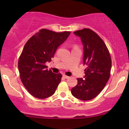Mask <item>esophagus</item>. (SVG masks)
Segmentation results:
<instances>
[{
    "mask_svg": "<svg viewBox=\"0 0 129 129\" xmlns=\"http://www.w3.org/2000/svg\"><path fill=\"white\" fill-rule=\"evenodd\" d=\"M63 78H66V79H69V78H70L69 76H67V75H63Z\"/></svg>",
    "mask_w": 129,
    "mask_h": 129,
    "instance_id": "34e87169",
    "label": "esophagus"
}]
</instances>
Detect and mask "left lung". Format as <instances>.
Returning a JSON list of instances; mask_svg holds the SVG:
<instances>
[{"label":"left lung","mask_w":129,"mask_h":129,"mask_svg":"<svg viewBox=\"0 0 129 129\" xmlns=\"http://www.w3.org/2000/svg\"><path fill=\"white\" fill-rule=\"evenodd\" d=\"M84 46V64L87 65L85 79L78 78V84L71 90L73 96L83 101L96 97L110 76L112 59L106 44L95 32L84 28L74 32Z\"/></svg>","instance_id":"1"}]
</instances>
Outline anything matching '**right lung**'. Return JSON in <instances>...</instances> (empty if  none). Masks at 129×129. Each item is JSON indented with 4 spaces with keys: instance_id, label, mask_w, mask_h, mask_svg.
<instances>
[{
    "instance_id": "add662e5",
    "label": "right lung",
    "mask_w": 129,
    "mask_h": 129,
    "mask_svg": "<svg viewBox=\"0 0 129 129\" xmlns=\"http://www.w3.org/2000/svg\"><path fill=\"white\" fill-rule=\"evenodd\" d=\"M70 34L41 29L25 45L18 60L19 75L22 84L34 97L45 99L55 92L62 76L48 70L45 63L51 61L57 47Z\"/></svg>"
}]
</instances>
